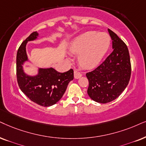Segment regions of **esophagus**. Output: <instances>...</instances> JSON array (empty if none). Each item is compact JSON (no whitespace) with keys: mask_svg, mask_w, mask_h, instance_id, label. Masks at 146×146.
Listing matches in <instances>:
<instances>
[{"mask_svg":"<svg viewBox=\"0 0 146 146\" xmlns=\"http://www.w3.org/2000/svg\"><path fill=\"white\" fill-rule=\"evenodd\" d=\"M82 73H79V72L77 71H74V77L75 79H79V77H82Z\"/></svg>","mask_w":146,"mask_h":146,"instance_id":"1","label":"esophagus"}]
</instances>
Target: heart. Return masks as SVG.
Here are the masks:
<instances>
[{"label":"heart","instance_id":"b5f03b06","mask_svg":"<svg viewBox=\"0 0 146 146\" xmlns=\"http://www.w3.org/2000/svg\"><path fill=\"white\" fill-rule=\"evenodd\" d=\"M110 38L106 33L88 32L77 38L71 44L70 50L79 54V61L83 67H96L109 48Z\"/></svg>","mask_w":146,"mask_h":146}]
</instances>
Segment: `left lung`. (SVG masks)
Instances as JSON below:
<instances>
[{
    "label": "left lung",
    "mask_w": 146,
    "mask_h": 146,
    "mask_svg": "<svg viewBox=\"0 0 146 146\" xmlns=\"http://www.w3.org/2000/svg\"><path fill=\"white\" fill-rule=\"evenodd\" d=\"M113 51L93 71L86 73L88 94L95 102L106 104L115 100L129 82L131 65L128 48L115 33L108 29Z\"/></svg>",
    "instance_id": "1"
}]
</instances>
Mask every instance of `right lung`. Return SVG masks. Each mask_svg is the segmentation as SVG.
<instances>
[{
  "label": "right lung",
  "instance_id": "obj_1",
  "mask_svg": "<svg viewBox=\"0 0 146 146\" xmlns=\"http://www.w3.org/2000/svg\"><path fill=\"white\" fill-rule=\"evenodd\" d=\"M38 33H32L22 42L17 53L16 71L18 85L29 100L42 106H50L60 100L68 84L73 79V70L59 73L53 68L40 69L34 77L28 76L23 71L22 64L27 60L25 46L27 41L34 40Z\"/></svg>",
  "mask_w": 146,
  "mask_h": 146
}]
</instances>
